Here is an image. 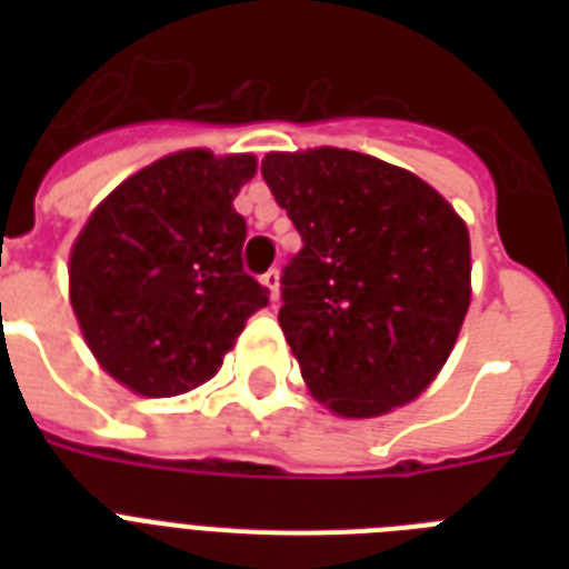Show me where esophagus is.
Masks as SVG:
<instances>
[{
  "instance_id": "obj_1",
  "label": "esophagus",
  "mask_w": 569,
  "mask_h": 569,
  "mask_svg": "<svg viewBox=\"0 0 569 569\" xmlns=\"http://www.w3.org/2000/svg\"><path fill=\"white\" fill-rule=\"evenodd\" d=\"M259 280H262V286L268 289V298H271V301H277V295H280V271H274V268H271V271H266V274L259 277Z\"/></svg>"
}]
</instances>
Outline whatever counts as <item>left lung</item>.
<instances>
[{
  "instance_id": "1",
  "label": "left lung",
  "mask_w": 569,
  "mask_h": 569,
  "mask_svg": "<svg viewBox=\"0 0 569 569\" xmlns=\"http://www.w3.org/2000/svg\"><path fill=\"white\" fill-rule=\"evenodd\" d=\"M262 180L301 232L280 328L307 387L348 419L413 401L469 310V232L416 173L319 147L268 153Z\"/></svg>"
}]
</instances>
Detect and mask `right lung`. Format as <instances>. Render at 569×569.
<instances>
[{"mask_svg":"<svg viewBox=\"0 0 569 569\" xmlns=\"http://www.w3.org/2000/svg\"><path fill=\"white\" fill-rule=\"evenodd\" d=\"M250 153L182 150L102 200L70 253V303L100 366L138 396L212 378L268 289L241 266L248 223L232 200Z\"/></svg>","mask_w":569,"mask_h":569,"instance_id":"1","label":"right lung"}]
</instances>
